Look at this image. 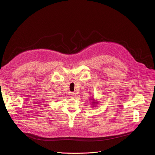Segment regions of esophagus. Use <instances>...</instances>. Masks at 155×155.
<instances>
[{"label":"esophagus","mask_w":155,"mask_h":155,"mask_svg":"<svg viewBox=\"0 0 155 155\" xmlns=\"http://www.w3.org/2000/svg\"><path fill=\"white\" fill-rule=\"evenodd\" d=\"M69 94H70V96H71V97H74V96H75V93H74V92H70Z\"/></svg>","instance_id":"1"}]
</instances>
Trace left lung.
Returning a JSON list of instances; mask_svg holds the SVG:
<instances>
[{
    "instance_id": "1",
    "label": "left lung",
    "mask_w": 155,
    "mask_h": 155,
    "mask_svg": "<svg viewBox=\"0 0 155 155\" xmlns=\"http://www.w3.org/2000/svg\"><path fill=\"white\" fill-rule=\"evenodd\" d=\"M93 103H96V102H93Z\"/></svg>"
}]
</instances>
